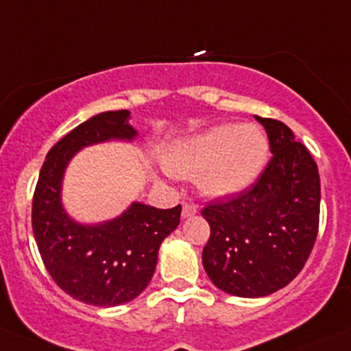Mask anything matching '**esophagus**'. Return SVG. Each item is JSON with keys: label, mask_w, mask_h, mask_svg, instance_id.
<instances>
[{"label": "esophagus", "mask_w": 351, "mask_h": 351, "mask_svg": "<svg viewBox=\"0 0 351 351\" xmlns=\"http://www.w3.org/2000/svg\"><path fill=\"white\" fill-rule=\"evenodd\" d=\"M197 213V206L194 205V203H191V201H184L182 203V217L187 219V217H193V215H196Z\"/></svg>", "instance_id": "esophagus-1"}]
</instances>
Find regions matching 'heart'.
<instances>
[{
  "instance_id": "obj_1",
  "label": "heart",
  "mask_w": 351,
  "mask_h": 351,
  "mask_svg": "<svg viewBox=\"0 0 351 351\" xmlns=\"http://www.w3.org/2000/svg\"><path fill=\"white\" fill-rule=\"evenodd\" d=\"M267 134L254 123H221L173 143L164 167L180 178H197L206 196L243 193L260 178L268 160Z\"/></svg>"
}]
</instances>
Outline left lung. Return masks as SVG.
Masks as SVG:
<instances>
[{
    "label": "left lung",
    "mask_w": 351,
    "mask_h": 351,
    "mask_svg": "<svg viewBox=\"0 0 351 351\" xmlns=\"http://www.w3.org/2000/svg\"><path fill=\"white\" fill-rule=\"evenodd\" d=\"M272 158L254 185L203 208L210 239L203 267L224 293L260 298L293 281L309 258L319 222V175L282 121L256 117Z\"/></svg>",
    "instance_id": "8db88e82"
}]
</instances>
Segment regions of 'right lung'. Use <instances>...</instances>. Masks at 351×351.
Here are the masks:
<instances>
[{
    "mask_svg": "<svg viewBox=\"0 0 351 351\" xmlns=\"http://www.w3.org/2000/svg\"><path fill=\"white\" fill-rule=\"evenodd\" d=\"M130 111H106L77 125L49 150L33 196L32 224L42 261L60 288L90 306L114 307L143 293L154 277L158 247L178 228L182 206L160 210L132 201L114 219L84 224L63 206V176L86 146L134 141Z\"/></svg>",
    "mask_w": 351,
    "mask_h": 351,
    "instance_id": "obj_1",
    "label": "right lung"
}]
</instances>
